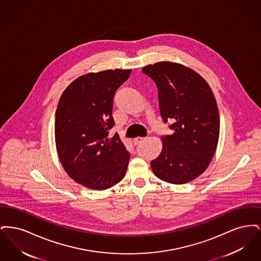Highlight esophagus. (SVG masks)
Listing matches in <instances>:
<instances>
[{
    "mask_svg": "<svg viewBox=\"0 0 261 261\" xmlns=\"http://www.w3.org/2000/svg\"><path fill=\"white\" fill-rule=\"evenodd\" d=\"M144 140H145V138H143V137H137V138H135V139L133 140V142H134L135 145H139V144L142 143Z\"/></svg>",
    "mask_w": 261,
    "mask_h": 261,
    "instance_id": "obj_1",
    "label": "esophagus"
}]
</instances>
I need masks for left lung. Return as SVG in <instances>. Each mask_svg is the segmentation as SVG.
I'll return each instance as SVG.
<instances>
[{
  "mask_svg": "<svg viewBox=\"0 0 261 261\" xmlns=\"http://www.w3.org/2000/svg\"><path fill=\"white\" fill-rule=\"evenodd\" d=\"M142 71L158 87L164 123L173 122L151 169L165 182L188 183L203 173L217 147L220 118L213 93L199 73L176 62L149 64Z\"/></svg>",
  "mask_w": 261,
  "mask_h": 261,
  "instance_id": "1",
  "label": "left lung"
}]
</instances>
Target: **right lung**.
<instances>
[{"label":"right lung","mask_w":261,"mask_h":261,"mask_svg":"<svg viewBox=\"0 0 261 261\" xmlns=\"http://www.w3.org/2000/svg\"><path fill=\"white\" fill-rule=\"evenodd\" d=\"M130 69L105 70L78 77L62 93L56 112L55 137L60 161L75 182L106 190L120 182L130 153L114 125L113 97Z\"/></svg>","instance_id":"1"}]
</instances>
